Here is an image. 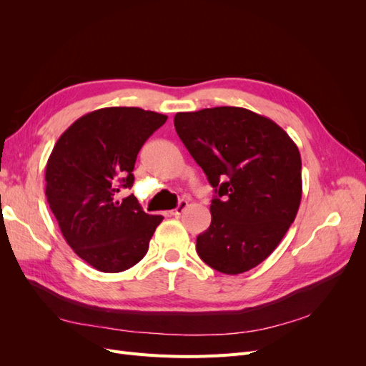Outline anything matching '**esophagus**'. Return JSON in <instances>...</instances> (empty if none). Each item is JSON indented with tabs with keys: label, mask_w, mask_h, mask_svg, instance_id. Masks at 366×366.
<instances>
[{
	"label": "esophagus",
	"mask_w": 366,
	"mask_h": 366,
	"mask_svg": "<svg viewBox=\"0 0 366 366\" xmlns=\"http://www.w3.org/2000/svg\"><path fill=\"white\" fill-rule=\"evenodd\" d=\"M187 206H189V203H187L186 200H180L179 204H177V207L174 210H171V215H182Z\"/></svg>",
	"instance_id": "esophagus-1"
}]
</instances>
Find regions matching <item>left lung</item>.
Here are the masks:
<instances>
[{"label":"left lung","instance_id":"1","mask_svg":"<svg viewBox=\"0 0 366 366\" xmlns=\"http://www.w3.org/2000/svg\"><path fill=\"white\" fill-rule=\"evenodd\" d=\"M177 134L215 187L212 221L197 237L210 267L239 274L278 247L302 197L301 154L269 117L239 107L177 113Z\"/></svg>","mask_w":366,"mask_h":366}]
</instances>
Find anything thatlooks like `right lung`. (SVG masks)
Wrapping results in <instances>:
<instances>
[{
    "mask_svg": "<svg viewBox=\"0 0 366 366\" xmlns=\"http://www.w3.org/2000/svg\"><path fill=\"white\" fill-rule=\"evenodd\" d=\"M166 119L136 107L96 109L64 131L47 160L46 195L62 237L99 272L136 265L162 223L117 192L134 183L137 154Z\"/></svg>",
    "mask_w": 366,
    "mask_h": 366,
    "instance_id": "right-lung-1",
    "label": "right lung"
}]
</instances>
